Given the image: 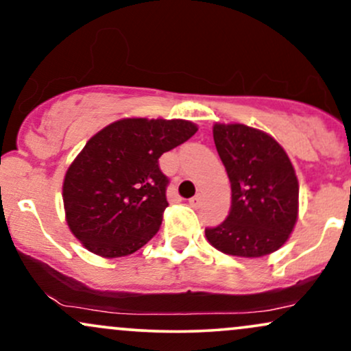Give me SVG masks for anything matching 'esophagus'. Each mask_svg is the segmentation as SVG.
<instances>
[{
	"instance_id": "esophagus-1",
	"label": "esophagus",
	"mask_w": 351,
	"mask_h": 351,
	"mask_svg": "<svg viewBox=\"0 0 351 351\" xmlns=\"http://www.w3.org/2000/svg\"><path fill=\"white\" fill-rule=\"evenodd\" d=\"M189 204H191L193 208H198L201 204V195H196L193 196V198H189Z\"/></svg>"
}]
</instances>
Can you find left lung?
Returning a JSON list of instances; mask_svg holds the SVG:
<instances>
[{
  "label": "left lung",
  "instance_id": "obj_1",
  "mask_svg": "<svg viewBox=\"0 0 351 351\" xmlns=\"http://www.w3.org/2000/svg\"><path fill=\"white\" fill-rule=\"evenodd\" d=\"M216 150L231 181V209L208 243L237 257L267 256L287 243L299 216V181L271 135L243 123H215Z\"/></svg>",
  "mask_w": 351,
  "mask_h": 351
}]
</instances>
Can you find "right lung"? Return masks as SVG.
<instances>
[{"mask_svg": "<svg viewBox=\"0 0 351 351\" xmlns=\"http://www.w3.org/2000/svg\"><path fill=\"white\" fill-rule=\"evenodd\" d=\"M196 132L181 119H122L88 140L62 183L67 226L84 247L112 259L156 234L168 206L158 158Z\"/></svg>", "mask_w": 351, "mask_h": 351, "instance_id": "right-lung-1", "label": "right lung"}]
</instances>
